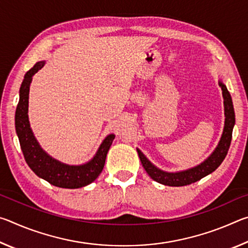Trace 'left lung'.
Returning a JSON list of instances; mask_svg holds the SVG:
<instances>
[{
    "mask_svg": "<svg viewBox=\"0 0 248 248\" xmlns=\"http://www.w3.org/2000/svg\"><path fill=\"white\" fill-rule=\"evenodd\" d=\"M222 94H223L224 98V111H225V124L223 134H222L221 140L219 142V145L216 149L215 152L211 154L208 159H205L203 163H201L200 165L194 167V169L178 171V173H167V171H163L158 170L157 167H155L152 163H151L148 158H146L143 153L140 150H138V154L141 159L142 166L144 167L146 173L155 182L159 184L166 185V186H186V185H190L192 183H196L203 178L204 176L211 174L212 171H215L217 167L221 165V163L223 162L225 158L228 151L230 149L231 140H232V131L235 124V114H234V108L231 95L229 93L228 89L223 83L219 84Z\"/></svg>",
    "mask_w": 248,
    "mask_h": 248,
    "instance_id": "obj_1",
    "label": "left lung"
}]
</instances>
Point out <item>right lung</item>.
Wrapping results in <instances>:
<instances>
[{
    "instance_id": "right-lung-1",
    "label": "right lung",
    "mask_w": 248,
    "mask_h": 248,
    "mask_svg": "<svg viewBox=\"0 0 248 248\" xmlns=\"http://www.w3.org/2000/svg\"><path fill=\"white\" fill-rule=\"evenodd\" d=\"M44 64V61L38 62L25 74L19 90V102L15 112V128L20 148L25 161L37 176L57 187L70 188V189L81 188L94 182L102 173L108 150L115 139V136L109 134L99 146L94 158L84 165L70 166L62 164L45 153L33 137L27 115L29 85L31 83L32 75L38 72Z\"/></svg>"
}]
</instances>
